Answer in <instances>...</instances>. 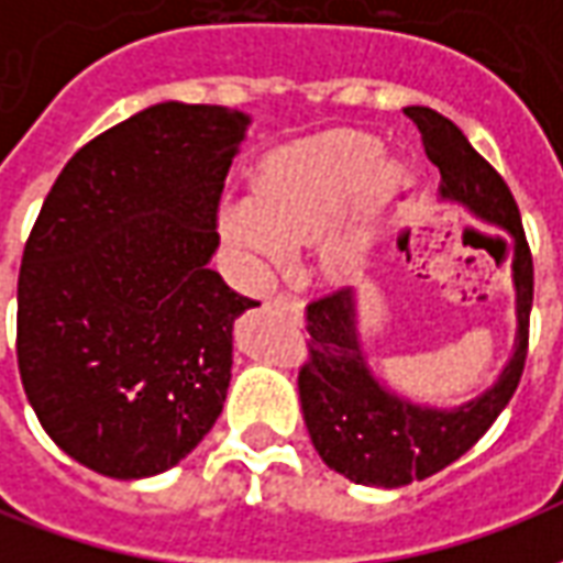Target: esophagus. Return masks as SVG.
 Returning <instances> with one entry per match:
<instances>
[{
    "mask_svg": "<svg viewBox=\"0 0 563 563\" xmlns=\"http://www.w3.org/2000/svg\"><path fill=\"white\" fill-rule=\"evenodd\" d=\"M271 305L277 307V310H283V313H289L292 319L305 317V307H301V301H298V298H289V295H277Z\"/></svg>",
    "mask_w": 563,
    "mask_h": 563,
    "instance_id": "obj_1",
    "label": "esophagus"
}]
</instances>
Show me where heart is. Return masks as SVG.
I'll list each match as a JSON object with an SVG mask.
<instances>
[{
	"instance_id": "obj_1",
	"label": "heart",
	"mask_w": 563,
	"mask_h": 563,
	"mask_svg": "<svg viewBox=\"0 0 563 563\" xmlns=\"http://www.w3.org/2000/svg\"><path fill=\"white\" fill-rule=\"evenodd\" d=\"M395 196L398 168L383 162V144L365 132H331L268 156L253 196L222 201L217 222L250 286H262L289 246L313 244L325 231L319 265L331 277H353L365 268Z\"/></svg>"
}]
</instances>
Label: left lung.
<instances>
[{"instance_id": "obj_1", "label": "left lung", "mask_w": 563, "mask_h": 563, "mask_svg": "<svg viewBox=\"0 0 563 563\" xmlns=\"http://www.w3.org/2000/svg\"><path fill=\"white\" fill-rule=\"evenodd\" d=\"M422 132L428 159L440 172V201L464 205L473 217L512 238L516 343L497 379L476 398L455 407L416 404L391 391L371 371L358 338L353 289L307 305L310 358L298 374L307 434L319 459L350 483L401 488L428 479L459 461L492 428L519 386L528 355V319L533 301V262L516 198L504 177L471 147L461 129L422 104L404 108Z\"/></svg>"}]
</instances>
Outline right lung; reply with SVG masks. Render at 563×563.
Listing matches in <instances>:
<instances>
[{"label":"right lung","instance_id":"obj_1","mask_svg":"<svg viewBox=\"0 0 563 563\" xmlns=\"http://www.w3.org/2000/svg\"><path fill=\"white\" fill-rule=\"evenodd\" d=\"M246 126L220 104H150L68 159L32 225L20 379L47 437L102 476L165 473L222 413L234 319L256 301L210 258Z\"/></svg>","mask_w":563,"mask_h":563}]
</instances>
